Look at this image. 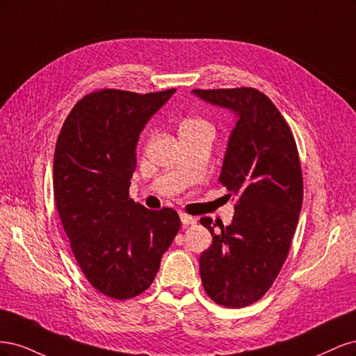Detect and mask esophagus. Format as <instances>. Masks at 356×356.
Masks as SVG:
<instances>
[{
    "instance_id": "1",
    "label": "esophagus",
    "mask_w": 356,
    "mask_h": 356,
    "mask_svg": "<svg viewBox=\"0 0 356 356\" xmlns=\"http://www.w3.org/2000/svg\"><path fill=\"white\" fill-rule=\"evenodd\" d=\"M179 218H181L182 225H190V224H195L196 222L195 217H191V215H187L184 212H179Z\"/></svg>"
}]
</instances>
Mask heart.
Here are the masks:
<instances>
[{
  "mask_svg": "<svg viewBox=\"0 0 356 356\" xmlns=\"http://www.w3.org/2000/svg\"><path fill=\"white\" fill-rule=\"evenodd\" d=\"M196 129H211V124L200 117H187L179 126V131H196Z\"/></svg>",
  "mask_w": 356,
  "mask_h": 356,
  "instance_id": "b5f03b06",
  "label": "heart"
}]
</instances>
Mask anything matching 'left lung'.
Listing matches in <instances>:
<instances>
[{
    "label": "left lung",
    "instance_id": "left-lung-1",
    "mask_svg": "<svg viewBox=\"0 0 356 356\" xmlns=\"http://www.w3.org/2000/svg\"><path fill=\"white\" fill-rule=\"evenodd\" d=\"M202 101L229 110V136L218 181L236 197L232 224L213 232L200 255L207 294L221 306L260 300L286 260L303 203V178L293 132L267 96L252 88L193 90Z\"/></svg>",
    "mask_w": 356,
    "mask_h": 356
}]
</instances>
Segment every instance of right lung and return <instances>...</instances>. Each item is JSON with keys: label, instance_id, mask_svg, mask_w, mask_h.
I'll use <instances>...</instances> for the list:
<instances>
[{"label": "right lung", "instance_id": "add662e5", "mask_svg": "<svg viewBox=\"0 0 356 356\" xmlns=\"http://www.w3.org/2000/svg\"><path fill=\"white\" fill-rule=\"evenodd\" d=\"M175 92L90 93L75 104L58 138L53 193L63 230L88 281L115 300L153 284L181 227L174 209L152 211L129 197L139 135Z\"/></svg>", "mask_w": 356, "mask_h": 356}]
</instances>
